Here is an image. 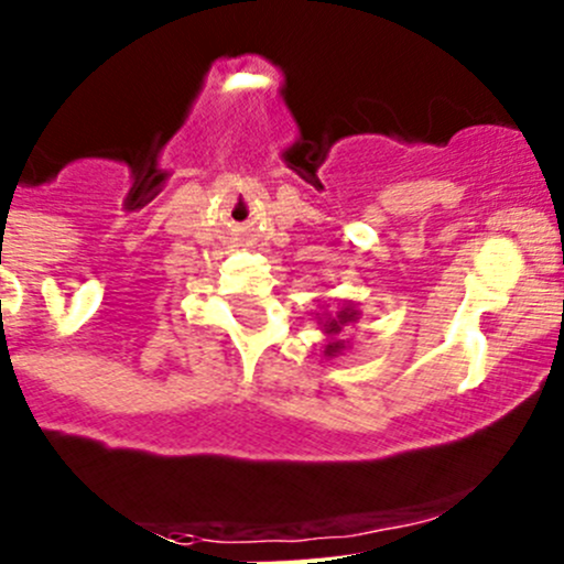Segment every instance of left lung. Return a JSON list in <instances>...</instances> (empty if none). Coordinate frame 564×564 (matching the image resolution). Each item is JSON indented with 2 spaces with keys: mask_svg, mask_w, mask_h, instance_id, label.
Returning a JSON list of instances; mask_svg holds the SVG:
<instances>
[{
  "mask_svg": "<svg viewBox=\"0 0 564 564\" xmlns=\"http://www.w3.org/2000/svg\"><path fill=\"white\" fill-rule=\"evenodd\" d=\"M340 316H344V322H349V316H346V314H340ZM329 333H340V324L338 322H329ZM333 349H338V344L329 346V351H333Z\"/></svg>",
  "mask_w": 564,
  "mask_h": 564,
  "instance_id": "1",
  "label": "left lung"
}]
</instances>
